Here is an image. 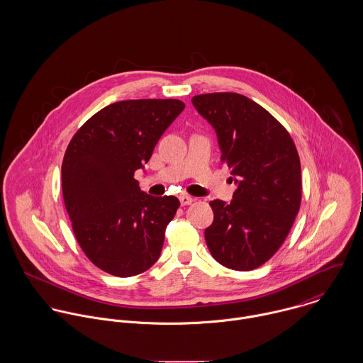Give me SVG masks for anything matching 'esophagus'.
<instances>
[{
	"label": "esophagus",
	"mask_w": 363,
	"mask_h": 363,
	"mask_svg": "<svg viewBox=\"0 0 363 363\" xmlns=\"http://www.w3.org/2000/svg\"><path fill=\"white\" fill-rule=\"evenodd\" d=\"M179 199H180V204H182V206H190V204L194 201L193 197L186 196V194H182Z\"/></svg>",
	"instance_id": "34e87169"
}]
</instances>
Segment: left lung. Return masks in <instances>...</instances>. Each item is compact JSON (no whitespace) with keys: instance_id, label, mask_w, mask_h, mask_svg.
<instances>
[{"instance_id":"obj_1","label":"left lung","mask_w":363,"mask_h":363,"mask_svg":"<svg viewBox=\"0 0 363 363\" xmlns=\"http://www.w3.org/2000/svg\"><path fill=\"white\" fill-rule=\"evenodd\" d=\"M215 128L220 160L232 170L233 200H213L206 229L212 257L226 268L250 271L285 242L302 200L301 160L286 128L252 99L218 92L191 99Z\"/></svg>"}]
</instances>
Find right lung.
I'll return each instance as SVG.
<instances>
[{
	"instance_id": "obj_1",
	"label": "right lung",
	"mask_w": 363,
	"mask_h": 363,
	"mask_svg": "<svg viewBox=\"0 0 363 363\" xmlns=\"http://www.w3.org/2000/svg\"><path fill=\"white\" fill-rule=\"evenodd\" d=\"M177 99L108 104L69 141L61 166L62 197L82 252L116 277H134L159 259L164 230L180 201L141 191L144 169L159 138L183 111Z\"/></svg>"
}]
</instances>
